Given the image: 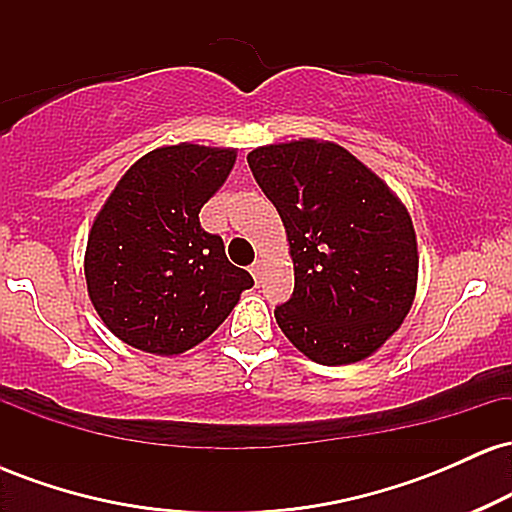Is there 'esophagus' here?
Listing matches in <instances>:
<instances>
[{
	"mask_svg": "<svg viewBox=\"0 0 512 512\" xmlns=\"http://www.w3.org/2000/svg\"><path fill=\"white\" fill-rule=\"evenodd\" d=\"M262 269H264V262L262 260H255V262L250 264V274L255 276L257 284H260V279H262Z\"/></svg>",
	"mask_w": 512,
	"mask_h": 512,
	"instance_id": "34e87169",
	"label": "esophagus"
}]
</instances>
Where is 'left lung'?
Instances as JSON below:
<instances>
[{"instance_id":"1","label":"left lung","mask_w":512,"mask_h":512,"mask_svg":"<svg viewBox=\"0 0 512 512\" xmlns=\"http://www.w3.org/2000/svg\"><path fill=\"white\" fill-rule=\"evenodd\" d=\"M248 163L289 238L296 286L274 310L281 332L322 366L375 354L407 317L419 279L402 199L334 142L257 146Z\"/></svg>"}]
</instances>
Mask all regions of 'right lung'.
Listing matches in <instances>:
<instances>
[{
	"label": "right lung",
	"mask_w": 512,
	"mask_h": 512,
	"mask_svg": "<svg viewBox=\"0 0 512 512\" xmlns=\"http://www.w3.org/2000/svg\"><path fill=\"white\" fill-rule=\"evenodd\" d=\"M238 151L182 142L139 158L105 199L88 233V298L117 339L178 356L209 337L255 281L228 262L199 211Z\"/></svg>",
	"instance_id": "1"
}]
</instances>
